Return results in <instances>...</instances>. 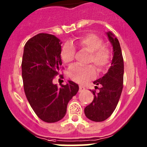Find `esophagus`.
Returning a JSON list of instances; mask_svg holds the SVG:
<instances>
[{"mask_svg": "<svg viewBox=\"0 0 147 147\" xmlns=\"http://www.w3.org/2000/svg\"><path fill=\"white\" fill-rule=\"evenodd\" d=\"M80 92H82V91H84V90H85V88L84 86H83V85H80Z\"/></svg>", "mask_w": 147, "mask_h": 147, "instance_id": "obj_1", "label": "esophagus"}]
</instances>
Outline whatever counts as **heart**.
<instances>
[{
  "instance_id": "heart-1",
  "label": "heart",
  "mask_w": 147,
  "mask_h": 147,
  "mask_svg": "<svg viewBox=\"0 0 147 147\" xmlns=\"http://www.w3.org/2000/svg\"><path fill=\"white\" fill-rule=\"evenodd\" d=\"M72 42L82 50L89 52L86 63L94 65L98 71L102 72L108 66L110 60V51L103 45V40L95 34H87L80 37ZM76 48L71 42L64 44L61 50L62 60L67 65H71L75 59ZM93 65H75L70 68L68 76L76 82L83 83L91 80L96 75V70Z\"/></svg>"
}]
</instances>
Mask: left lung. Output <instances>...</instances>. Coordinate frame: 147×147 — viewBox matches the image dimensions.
Here are the masks:
<instances>
[{
  "mask_svg": "<svg viewBox=\"0 0 147 147\" xmlns=\"http://www.w3.org/2000/svg\"><path fill=\"white\" fill-rule=\"evenodd\" d=\"M107 34L113 50L112 63L105 76L93 82V84L101 87H95L99 90L98 93L92 90L93 101L85 108L86 117L96 122L103 121L112 115L123 89L124 59L120 43L113 34L109 32Z\"/></svg>",
  "mask_w": 147,
  "mask_h": 147,
  "instance_id": "obj_1",
  "label": "left lung"
}]
</instances>
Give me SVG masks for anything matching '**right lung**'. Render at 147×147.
<instances>
[{
    "label": "right lung",
    "instance_id": "1",
    "mask_svg": "<svg viewBox=\"0 0 147 147\" xmlns=\"http://www.w3.org/2000/svg\"><path fill=\"white\" fill-rule=\"evenodd\" d=\"M61 44L54 35L40 33L29 39L23 50L21 67L26 96L36 115L47 123L64 117L67 103L79 90V85L70 80L60 88L53 83L62 65Z\"/></svg>",
    "mask_w": 147,
    "mask_h": 147
}]
</instances>
